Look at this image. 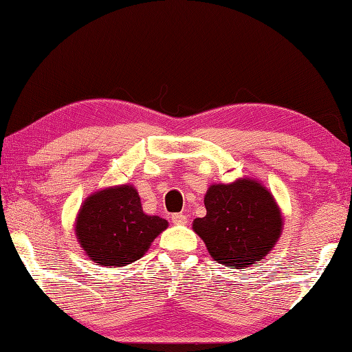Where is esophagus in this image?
Returning a JSON list of instances; mask_svg holds the SVG:
<instances>
[{"label":"esophagus","mask_w":352,"mask_h":352,"mask_svg":"<svg viewBox=\"0 0 352 352\" xmlns=\"http://www.w3.org/2000/svg\"><path fill=\"white\" fill-rule=\"evenodd\" d=\"M172 222L175 225H186L188 223V216L183 212H177V214H172Z\"/></svg>","instance_id":"1"}]
</instances>
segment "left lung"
Returning <instances> with one entry per match:
<instances>
[{
    "label": "left lung",
    "instance_id": "1",
    "mask_svg": "<svg viewBox=\"0 0 352 352\" xmlns=\"http://www.w3.org/2000/svg\"><path fill=\"white\" fill-rule=\"evenodd\" d=\"M206 216L192 228L214 259L231 269L262 261L275 247L283 217L273 195L254 180L212 184L205 195Z\"/></svg>",
    "mask_w": 352,
    "mask_h": 352
}]
</instances>
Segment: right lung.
Returning a JSON list of instances; mask_svg holds the SVG:
<instances>
[{
    "mask_svg": "<svg viewBox=\"0 0 352 352\" xmlns=\"http://www.w3.org/2000/svg\"><path fill=\"white\" fill-rule=\"evenodd\" d=\"M166 228L168 220L142 212L138 192L127 184L90 195L76 222L85 253L98 265L111 269L138 261Z\"/></svg>",
    "mask_w": 352,
    "mask_h": 352,
    "instance_id": "obj_1",
    "label": "right lung"
}]
</instances>
